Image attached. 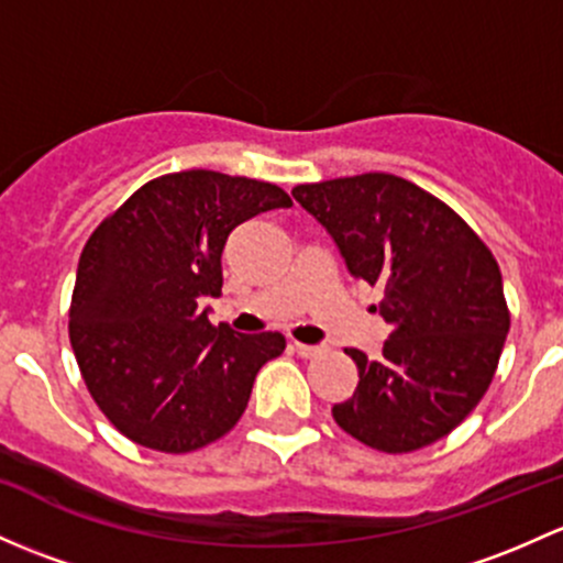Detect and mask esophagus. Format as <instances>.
Returning <instances> with one entry per match:
<instances>
[{
  "label": "esophagus",
  "instance_id": "1",
  "mask_svg": "<svg viewBox=\"0 0 563 563\" xmlns=\"http://www.w3.org/2000/svg\"><path fill=\"white\" fill-rule=\"evenodd\" d=\"M291 347L297 351V356H301V358H312V356H318V353H321V347L305 345V342H291Z\"/></svg>",
  "mask_w": 563,
  "mask_h": 563
}]
</instances>
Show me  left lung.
Returning <instances> with one entry per match:
<instances>
[{"instance_id":"left-lung-1","label":"left lung","mask_w":563,"mask_h":563,"mask_svg":"<svg viewBox=\"0 0 563 563\" xmlns=\"http://www.w3.org/2000/svg\"><path fill=\"white\" fill-rule=\"evenodd\" d=\"M347 272L383 291L380 356L356 347L358 386L331 416L383 453L431 445L464 421L494 380L510 331L501 272L483 240L416 183L386 173L294 188Z\"/></svg>"}]
</instances>
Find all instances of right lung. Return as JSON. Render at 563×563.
Wrapping results in <instances>:
<instances>
[{
	"mask_svg": "<svg viewBox=\"0 0 563 563\" xmlns=\"http://www.w3.org/2000/svg\"><path fill=\"white\" fill-rule=\"evenodd\" d=\"M291 207L272 183L188 169L134 191L88 236L69 307L80 375L108 421L142 448L188 453L234 429L280 331L212 327L229 234Z\"/></svg>",
	"mask_w": 563,
	"mask_h": 563,
	"instance_id": "1",
	"label": "right lung"
}]
</instances>
